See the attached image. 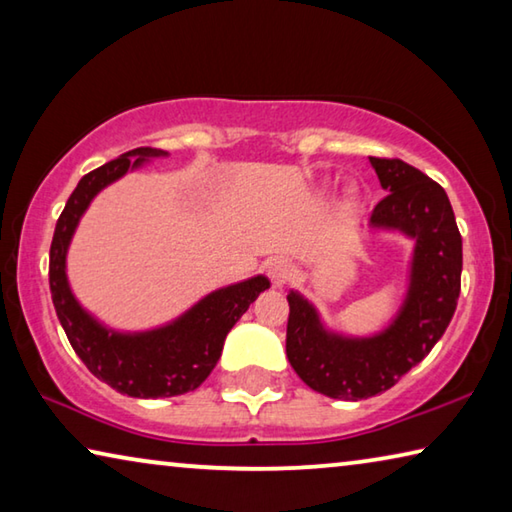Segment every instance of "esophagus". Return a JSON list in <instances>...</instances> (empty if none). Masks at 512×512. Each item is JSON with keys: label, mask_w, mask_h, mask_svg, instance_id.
<instances>
[{"label": "esophagus", "mask_w": 512, "mask_h": 512, "mask_svg": "<svg viewBox=\"0 0 512 512\" xmlns=\"http://www.w3.org/2000/svg\"><path fill=\"white\" fill-rule=\"evenodd\" d=\"M268 275H271L275 287H282V284H287L291 277V264L287 259H273V262L268 264Z\"/></svg>", "instance_id": "1"}]
</instances>
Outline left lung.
Returning <instances> with one entry per match:
<instances>
[{"instance_id":"obj_1","label":"left lung","mask_w":512,"mask_h":512,"mask_svg":"<svg viewBox=\"0 0 512 512\" xmlns=\"http://www.w3.org/2000/svg\"><path fill=\"white\" fill-rule=\"evenodd\" d=\"M388 196L372 210L375 228L415 239L411 289L395 323L372 339L327 334L316 309L289 293L287 357L296 375L334 400H368L393 388L427 357L452 320L461 293L463 239L445 189L397 158H370Z\"/></svg>"}]
</instances>
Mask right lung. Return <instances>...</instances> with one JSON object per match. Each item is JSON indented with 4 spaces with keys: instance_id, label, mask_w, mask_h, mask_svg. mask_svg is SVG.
I'll return each instance as SVG.
<instances>
[{
    "instance_id": "add662e5",
    "label": "right lung",
    "mask_w": 512,
    "mask_h": 512,
    "mask_svg": "<svg viewBox=\"0 0 512 512\" xmlns=\"http://www.w3.org/2000/svg\"><path fill=\"white\" fill-rule=\"evenodd\" d=\"M151 155H164V151L140 146L85 173L79 180L58 216L51 239L49 287L60 325L94 377L106 381L117 393L131 397H173L203 384L221 357L225 336L246 314L250 302L268 289V280L259 275L214 291L173 325L146 334L108 332L85 314L69 291L65 275L69 239L94 194ZM133 157L138 158L135 163L130 162Z\"/></svg>"
}]
</instances>
